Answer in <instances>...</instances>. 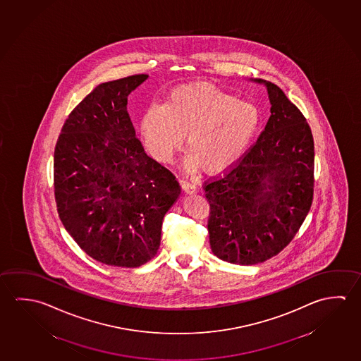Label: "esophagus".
Segmentation results:
<instances>
[{
    "label": "esophagus",
    "instance_id": "1",
    "mask_svg": "<svg viewBox=\"0 0 361 361\" xmlns=\"http://www.w3.org/2000/svg\"><path fill=\"white\" fill-rule=\"evenodd\" d=\"M181 188L186 194H194L196 192V185L194 183H190V181H183L181 183Z\"/></svg>",
    "mask_w": 361,
    "mask_h": 361
}]
</instances>
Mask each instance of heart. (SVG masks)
Masks as SVG:
<instances>
[{
  "label": "heart",
  "mask_w": 361,
  "mask_h": 361,
  "mask_svg": "<svg viewBox=\"0 0 361 361\" xmlns=\"http://www.w3.org/2000/svg\"><path fill=\"white\" fill-rule=\"evenodd\" d=\"M260 111L252 102L239 101L207 82L172 88L162 106L148 108L140 133L151 156L170 164L181 149L183 136L189 166L220 173L242 159L259 128Z\"/></svg>",
  "instance_id": "b5f03b06"
}]
</instances>
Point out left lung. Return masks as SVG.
Listing matches in <instances>:
<instances>
[{
	"instance_id": "1",
	"label": "left lung",
	"mask_w": 361,
	"mask_h": 361,
	"mask_svg": "<svg viewBox=\"0 0 361 361\" xmlns=\"http://www.w3.org/2000/svg\"><path fill=\"white\" fill-rule=\"evenodd\" d=\"M271 117L257 142L223 176L204 183L210 247L220 259L250 266L283 250L313 199L314 145L301 111L263 79Z\"/></svg>"
}]
</instances>
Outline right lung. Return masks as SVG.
Listing matches in <instances>:
<instances>
[{
  "label": "right lung",
  "instance_id": "obj_1",
  "mask_svg": "<svg viewBox=\"0 0 361 361\" xmlns=\"http://www.w3.org/2000/svg\"><path fill=\"white\" fill-rule=\"evenodd\" d=\"M147 77L97 85L68 116L54 151L60 220L87 255L109 266L154 258L164 216L181 191L145 152L127 112L128 94Z\"/></svg>",
  "mask_w": 361,
  "mask_h": 361
}]
</instances>
